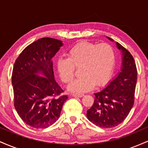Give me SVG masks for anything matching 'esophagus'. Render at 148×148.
<instances>
[{"mask_svg":"<svg viewBox=\"0 0 148 148\" xmlns=\"http://www.w3.org/2000/svg\"><path fill=\"white\" fill-rule=\"evenodd\" d=\"M84 95V94H81V93H72V96L76 97H82Z\"/></svg>","mask_w":148,"mask_h":148,"instance_id":"obj_1","label":"esophagus"}]
</instances>
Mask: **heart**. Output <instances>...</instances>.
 I'll list each match as a JSON object with an SVG mask.
<instances>
[{
  "instance_id": "b5f03b06",
  "label": "heart",
  "mask_w": 148,
  "mask_h": 148,
  "mask_svg": "<svg viewBox=\"0 0 148 148\" xmlns=\"http://www.w3.org/2000/svg\"><path fill=\"white\" fill-rule=\"evenodd\" d=\"M115 63L114 49L108 43L99 45L83 41L69 49L67 59H60L57 62L58 72L66 84L74 76L75 67H80L81 77L68 86L73 92H85L90 90L95 85L100 86L108 81Z\"/></svg>"
}]
</instances>
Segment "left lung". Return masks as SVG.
Instances as JSON below:
<instances>
[{"mask_svg":"<svg viewBox=\"0 0 148 148\" xmlns=\"http://www.w3.org/2000/svg\"><path fill=\"white\" fill-rule=\"evenodd\" d=\"M111 42L114 40L106 37ZM122 53L120 72L104 88L95 93L92 106L87 111L91 123L102 128H111L123 123L132 109L137 82V69L133 56L120 44Z\"/></svg>","mask_w":148,"mask_h":148,"instance_id":"8db88e82","label":"left lung"}]
</instances>
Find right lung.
Segmentation results:
<instances>
[{"mask_svg":"<svg viewBox=\"0 0 148 148\" xmlns=\"http://www.w3.org/2000/svg\"><path fill=\"white\" fill-rule=\"evenodd\" d=\"M62 45L56 39H39L25 47L14 62L12 84L15 109L25 124L35 129L56 123L68 98L60 96L63 90L53 69V58Z\"/></svg>","mask_w":148,"mask_h":148,"instance_id":"right-lung-1","label":"right lung"}]
</instances>
